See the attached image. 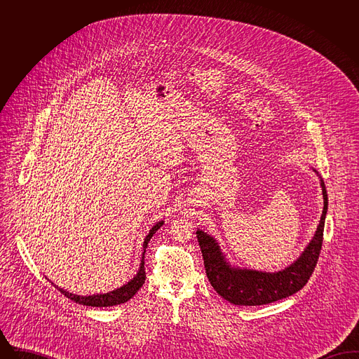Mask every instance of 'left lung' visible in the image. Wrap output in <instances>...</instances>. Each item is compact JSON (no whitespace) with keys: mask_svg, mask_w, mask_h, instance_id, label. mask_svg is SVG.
I'll return each mask as SVG.
<instances>
[{"mask_svg":"<svg viewBox=\"0 0 359 359\" xmlns=\"http://www.w3.org/2000/svg\"><path fill=\"white\" fill-rule=\"evenodd\" d=\"M325 207L320 223L315 237L307 249L290 266L281 272L265 273L249 269L231 268L223 257L215 239L202 230L196 231L198 242L205 261V274L210 284L224 300L236 306H262L285 299L302 290L313 273L320 256L325 214H327V191L322 180Z\"/></svg>","mask_w":359,"mask_h":359,"instance_id":"1","label":"left lung"}]
</instances>
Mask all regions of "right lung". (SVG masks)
Masks as SVG:
<instances>
[{"instance_id": "obj_1", "label": "right lung", "mask_w": 359, "mask_h": 359, "mask_svg": "<svg viewBox=\"0 0 359 359\" xmlns=\"http://www.w3.org/2000/svg\"><path fill=\"white\" fill-rule=\"evenodd\" d=\"M163 221L161 222L156 223L152 230L149 231V234L147 236V238L144 241V253H142V259L140 264V269L138 273L135 276L133 280H130L128 284H125L123 287H121L118 290L104 293V294H94V296H78V294H72L62 288H57L56 285H53L55 288L60 290V293H63L66 297H69V300L78 303V304H83V306H88V307H111V306H117V304H122L126 303L129 299H132L137 293V290L142 287V284L145 283L147 274H145V268H144V255H145V249L148 246V242L154 237V233L163 226Z\"/></svg>"}]
</instances>
